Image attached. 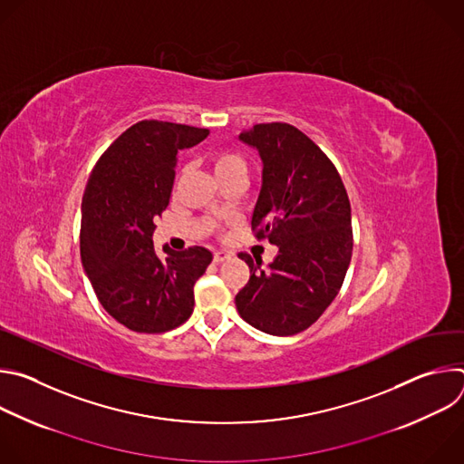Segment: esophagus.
<instances>
[{
  "label": "esophagus",
  "mask_w": 464,
  "mask_h": 464,
  "mask_svg": "<svg viewBox=\"0 0 464 464\" xmlns=\"http://www.w3.org/2000/svg\"><path fill=\"white\" fill-rule=\"evenodd\" d=\"M227 256H229V255H227L226 251H215V256H213V258H215L217 264H220V262H224Z\"/></svg>",
  "instance_id": "1"
}]
</instances>
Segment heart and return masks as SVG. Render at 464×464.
Instances as JSON below:
<instances>
[{
  "label": "heart",
  "mask_w": 464,
  "mask_h": 464,
  "mask_svg": "<svg viewBox=\"0 0 464 464\" xmlns=\"http://www.w3.org/2000/svg\"><path fill=\"white\" fill-rule=\"evenodd\" d=\"M208 160L218 181L231 176H246L247 172L246 160L235 150H218V152H213ZM183 174H185V169H179L178 181L183 178Z\"/></svg>",
  "instance_id": "1"
}]
</instances>
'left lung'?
Returning a JSON list of instances; mask_svg holds the SVG:
<instances>
[{"instance_id":"obj_1","label":"left lung","mask_w":464,"mask_h":464,"mask_svg":"<svg viewBox=\"0 0 464 464\" xmlns=\"http://www.w3.org/2000/svg\"><path fill=\"white\" fill-rule=\"evenodd\" d=\"M262 158V188L251 231L277 244L266 270L238 253L249 281L235 304L244 321L272 336L314 324L338 295L353 256L351 202L336 165L288 122H260L238 136Z\"/></svg>"}]
</instances>
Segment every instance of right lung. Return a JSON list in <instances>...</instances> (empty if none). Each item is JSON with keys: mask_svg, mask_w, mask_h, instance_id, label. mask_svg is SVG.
<instances>
[{"mask_svg": "<svg viewBox=\"0 0 464 464\" xmlns=\"http://www.w3.org/2000/svg\"><path fill=\"white\" fill-rule=\"evenodd\" d=\"M209 136L208 128L147 119L131 124L95 163L82 198L81 258L102 308L141 334L185 323L194 283L213 260L202 246L160 258L154 218L167 209L178 152Z\"/></svg>", "mask_w": 464, "mask_h": 464, "instance_id": "add662e5", "label": "right lung"}]
</instances>
